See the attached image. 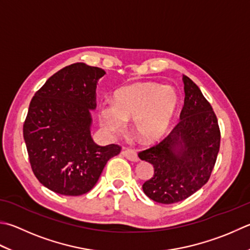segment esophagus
I'll list each match as a JSON object with an SVG mask.
<instances>
[{
  "label": "esophagus",
  "mask_w": 250,
  "mask_h": 250,
  "mask_svg": "<svg viewBox=\"0 0 250 250\" xmlns=\"http://www.w3.org/2000/svg\"><path fill=\"white\" fill-rule=\"evenodd\" d=\"M122 154H123L126 159H128L129 161H131V162H138L139 161V158H138L137 153H136V151H134V150H131V149L123 148V150H122Z\"/></svg>",
  "instance_id": "esophagus-1"
}]
</instances>
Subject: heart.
Wrapping results in <instances>:
<instances>
[{"label": "heart", "instance_id": "obj_1", "mask_svg": "<svg viewBox=\"0 0 250 250\" xmlns=\"http://www.w3.org/2000/svg\"><path fill=\"white\" fill-rule=\"evenodd\" d=\"M178 106L175 89L152 82L135 83L114 92V102L103 101L99 107L102 124L112 131L125 127L133 119L136 135L144 143L158 141L167 133Z\"/></svg>", "mask_w": 250, "mask_h": 250}]
</instances>
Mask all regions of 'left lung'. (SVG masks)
Masks as SVG:
<instances>
[{
	"label": "left lung",
	"instance_id": "1",
	"mask_svg": "<svg viewBox=\"0 0 250 250\" xmlns=\"http://www.w3.org/2000/svg\"><path fill=\"white\" fill-rule=\"evenodd\" d=\"M185 100L180 122L161 143L138 153L151 163L152 177L143 189L164 205L185 200L208 182L218 157L221 134L218 120L199 87L183 75Z\"/></svg>",
	"mask_w": 250,
	"mask_h": 250
}]
</instances>
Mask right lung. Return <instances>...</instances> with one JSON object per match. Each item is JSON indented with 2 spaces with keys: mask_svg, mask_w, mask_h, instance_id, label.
Listing matches in <instances>:
<instances>
[{
  "mask_svg": "<svg viewBox=\"0 0 250 250\" xmlns=\"http://www.w3.org/2000/svg\"><path fill=\"white\" fill-rule=\"evenodd\" d=\"M102 68L75 63L51 76L31 99L23 123L32 172L42 185L65 196L91 190L106 162L121 152L102 146L90 133Z\"/></svg>",
  "mask_w": 250,
  "mask_h": 250,
  "instance_id": "add662e5",
  "label": "right lung"
}]
</instances>
